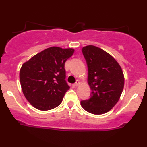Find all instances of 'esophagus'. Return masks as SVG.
Wrapping results in <instances>:
<instances>
[{"label": "esophagus", "instance_id": "1", "mask_svg": "<svg viewBox=\"0 0 147 147\" xmlns=\"http://www.w3.org/2000/svg\"><path fill=\"white\" fill-rule=\"evenodd\" d=\"M81 84V82H80V81H77V82H76V83H75L73 84V86H75V87H77V86H78L79 85V84Z\"/></svg>", "mask_w": 147, "mask_h": 147}]
</instances>
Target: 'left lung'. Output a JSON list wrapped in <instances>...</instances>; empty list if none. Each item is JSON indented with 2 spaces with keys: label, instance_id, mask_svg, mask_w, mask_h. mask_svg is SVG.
Segmentation results:
<instances>
[{
  "label": "left lung",
  "instance_id": "8db88e82",
  "mask_svg": "<svg viewBox=\"0 0 147 147\" xmlns=\"http://www.w3.org/2000/svg\"><path fill=\"white\" fill-rule=\"evenodd\" d=\"M82 52L88 65V83L90 98L82 101L84 110L95 115L106 113L118 102L124 86L122 68L110 54L94 45H87Z\"/></svg>",
  "mask_w": 147,
  "mask_h": 147
}]
</instances>
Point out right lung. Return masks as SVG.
<instances>
[{"instance_id":"add662e5","label":"right lung","mask_w":147,"mask_h":147,"mask_svg":"<svg viewBox=\"0 0 147 147\" xmlns=\"http://www.w3.org/2000/svg\"><path fill=\"white\" fill-rule=\"evenodd\" d=\"M73 48L53 46L36 54L22 65L20 83L27 100L41 111L58 106L70 86L65 82V63Z\"/></svg>"}]
</instances>
